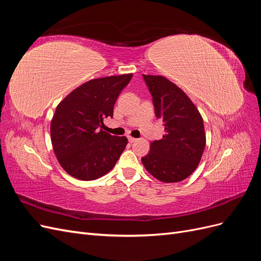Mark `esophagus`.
Listing matches in <instances>:
<instances>
[{"label":"esophagus","mask_w":261,"mask_h":261,"mask_svg":"<svg viewBox=\"0 0 261 261\" xmlns=\"http://www.w3.org/2000/svg\"><path fill=\"white\" fill-rule=\"evenodd\" d=\"M128 141H129V143H135L136 138H134V137H132V136H128Z\"/></svg>","instance_id":"obj_1"}]
</instances>
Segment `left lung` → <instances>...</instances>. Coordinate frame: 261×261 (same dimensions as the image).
Returning <instances> with one entry per match:
<instances>
[{
  "mask_svg": "<svg viewBox=\"0 0 261 261\" xmlns=\"http://www.w3.org/2000/svg\"><path fill=\"white\" fill-rule=\"evenodd\" d=\"M143 77L165 134L162 139L152 141L150 152L141 161L156 179L180 181L196 170L206 146L202 117L185 92L167 78Z\"/></svg>",
  "mask_w": 261,
  "mask_h": 261,
  "instance_id": "obj_1",
  "label": "left lung"
}]
</instances>
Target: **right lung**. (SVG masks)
I'll return each mask as SVG.
<instances>
[{
    "label": "right lung",
    "mask_w": 261,
    "mask_h": 261,
    "mask_svg": "<svg viewBox=\"0 0 261 261\" xmlns=\"http://www.w3.org/2000/svg\"><path fill=\"white\" fill-rule=\"evenodd\" d=\"M133 74L110 76L83 84L61 101L51 122V141L62 168L82 180L111 171L127 145L101 128L113 116L117 97Z\"/></svg>",
    "instance_id": "1"
}]
</instances>
